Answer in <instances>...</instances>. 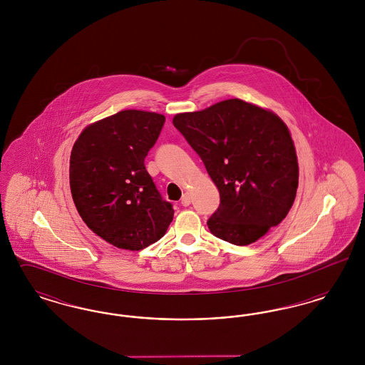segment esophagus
<instances>
[{
	"label": "esophagus",
	"instance_id": "esophagus-1",
	"mask_svg": "<svg viewBox=\"0 0 365 365\" xmlns=\"http://www.w3.org/2000/svg\"><path fill=\"white\" fill-rule=\"evenodd\" d=\"M180 204L183 205V207H189L191 204V195L189 192H185L183 194V197H182V201H180Z\"/></svg>",
	"mask_w": 365,
	"mask_h": 365
}]
</instances>
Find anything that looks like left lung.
I'll return each mask as SVG.
<instances>
[{
	"label": "left lung",
	"mask_w": 365,
	"mask_h": 365,
	"mask_svg": "<svg viewBox=\"0 0 365 365\" xmlns=\"http://www.w3.org/2000/svg\"><path fill=\"white\" fill-rule=\"evenodd\" d=\"M173 123L220 192V205L208 219L215 237L245 246L286 217L298 187V163L289 128L274 112L232 98L178 113Z\"/></svg>",
	"instance_id": "1"
}]
</instances>
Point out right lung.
Returning <instances> with one entry per match:
<instances>
[{
  "label": "right lung",
  "mask_w": 365,
  "mask_h": 365,
  "mask_svg": "<svg viewBox=\"0 0 365 365\" xmlns=\"http://www.w3.org/2000/svg\"><path fill=\"white\" fill-rule=\"evenodd\" d=\"M165 118L127 109L87 125L70 160L72 200L87 227L106 242L140 250L157 242L174 219L145 167Z\"/></svg>",
  "instance_id": "right-lung-1"
}]
</instances>
